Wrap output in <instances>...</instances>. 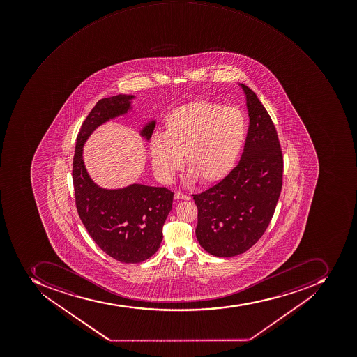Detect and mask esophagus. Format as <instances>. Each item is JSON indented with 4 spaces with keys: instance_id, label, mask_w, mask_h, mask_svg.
Wrapping results in <instances>:
<instances>
[{
    "instance_id": "esophagus-1",
    "label": "esophagus",
    "mask_w": 357,
    "mask_h": 357,
    "mask_svg": "<svg viewBox=\"0 0 357 357\" xmlns=\"http://www.w3.org/2000/svg\"><path fill=\"white\" fill-rule=\"evenodd\" d=\"M174 198L177 200H190V197L183 194V192H179V191H177V192L174 194Z\"/></svg>"
}]
</instances>
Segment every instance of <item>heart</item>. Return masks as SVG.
Segmentation results:
<instances>
[{
	"instance_id": "heart-1",
	"label": "heart",
	"mask_w": 357,
	"mask_h": 357,
	"mask_svg": "<svg viewBox=\"0 0 357 357\" xmlns=\"http://www.w3.org/2000/svg\"><path fill=\"white\" fill-rule=\"evenodd\" d=\"M246 138V121L234 107L195 100L172 109L163 121L162 136L149 142L155 177L170 183L185 167L190 180L219 183L229 174Z\"/></svg>"
}]
</instances>
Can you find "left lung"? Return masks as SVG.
<instances>
[{
	"label": "left lung",
	"mask_w": 357,
	"mask_h": 357,
	"mask_svg": "<svg viewBox=\"0 0 357 357\" xmlns=\"http://www.w3.org/2000/svg\"><path fill=\"white\" fill-rule=\"evenodd\" d=\"M246 96L249 128L241 161L220 183L194 195L196 237L217 257H234L259 241L274 215L282 185V153L274 123L252 89Z\"/></svg>",
	"instance_id": "1"
}]
</instances>
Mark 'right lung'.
Wrapping results in <instances>:
<instances>
[{
  "instance_id": "1",
  "label": "right lung",
  "mask_w": 357,
  "mask_h": 357,
  "mask_svg": "<svg viewBox=\"0 0 357 357\" xmlns=\"http://www.w3.org/2000/svg\"><path fill=\"white\" fill-rule=\"evenodd\" d=\"M135 96L116 94L98 101L77 137L72 179L75 205L89 235L110 257L142 263L160 247L162 227L172 211L174 192L165 187L132 183L105 189L94 183L83 161V146L98 127L132 111ZM155 120L146 122L140 136L149 142Z\"/></svg>"
}]
</instances>
